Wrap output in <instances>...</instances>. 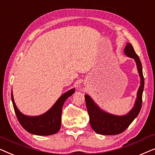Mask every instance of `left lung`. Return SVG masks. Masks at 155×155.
Returning <instances> with one entry per match:
<instances>
[{"label":"left lung","instance_id":"8db88e82","mask_svg":"<svg viewBox=\"0 0 155 155\" xmlns=\"http://www.w3.org/2000/svg\"><path fill=\"white\" fill-rule=\"evenodd\" d=\"M124 53L126 56L134 59L140 77V85L137 91L136 101L134 107L128 114L120 116L102 111L89 95H84L86 107L90 116V126L93 130L99 134L108 135H117L124 132L137 117L141 109L143 102L142 97L144 90V77L140 60L130 44L128 43L126 44Z\"/></svg>","mask_w":155,"mask_h":155}]
</instances>
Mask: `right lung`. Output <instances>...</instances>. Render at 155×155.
<instances>
[{"label":"right lung","mask_w":155,"mask_h":155,"mask_svg":"<svg viewBox=\"0 0 155 155\" xmlns=\"http://www.w3.org/2000/svg\"><path fill=\"white\" fill-rule=\"evenodd\" d=\"M75 92V89L68 91L60 97L54 105L45 114L38 116H25L19 111L15 104L13 95L11 98L16 116L21 126L27 132L37 135H50L60 130L62 107L65 101Z\"/></svg>","instance_id":"add662e5"}]
</instances>
